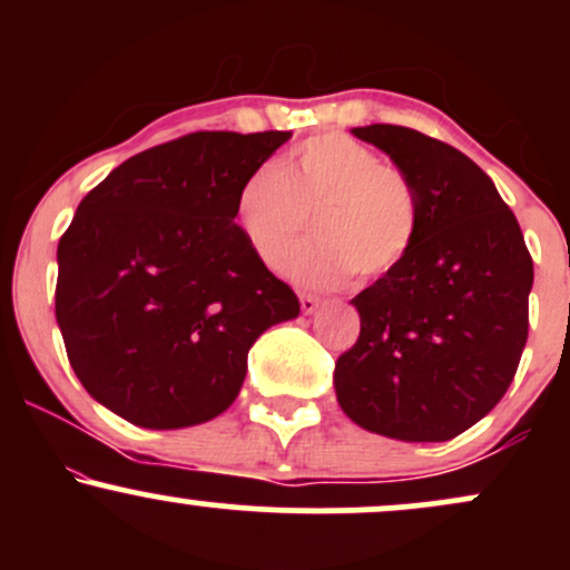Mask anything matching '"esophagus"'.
<instances>
[{
	"instance_id": "esophagus-1",
	"label": "esophagus",
	"mask_w": 570,
	"mask_h": 570,
	"mask_svg": "<svg viewBox=\"0 0 570 570\" xmlns=\"http://www.w3.org/2000/svg\"><path fill=\"white\" fill-rule=\"evenodd\" d=\"M299 307H303L305 316H311V313L318 311V297H313V294H299Z\"/></svg>"
}]
</instances>
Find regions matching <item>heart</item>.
Masks as SVG:
<instances>
[{
	"label": "heart",
	"mask_w": 570,
	"mask_h": 570,
	"mask_svg": "<svg viewBox=\"0 0 570 570\" xmlns=\"http://www.w3.org/2000/svg\"><path fill=\"white\" fill-rule=\"evenodd\" d=\"M313 217L316 244L292 263V278L330 289L353 276L381 278L410 254L421 227L415 187L367 144L318 134L292 149L281 171L259 166L235 195V225L257 259L281 271Z\"/></svg>",
	"instance_id": "1"
}]
</instances>
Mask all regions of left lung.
<instances>
[{
	"label": "left lung",
	"instance_id": "1",
	"mask_svg": "<svg viewBox=\"0 0 570 570\" xmlns=\"http://www.w3.org/2000/svg\"><path fill=\"white\" fill-rule=\"evenodd\" d=\"M415 187L407 257L358 292L356 345L335 364L356 426L402 442H448L488 415L528 340L533 259L490 176L450 144L402 126L351 128Z\"/></svg>",
	"mask_w": 570,
	"mask_h": 570
}]
</instances>
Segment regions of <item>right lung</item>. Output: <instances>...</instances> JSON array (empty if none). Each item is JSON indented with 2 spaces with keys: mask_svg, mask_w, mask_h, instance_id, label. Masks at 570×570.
I'll list each match as a JSON object with an SVG mask.
<instances>
[{
  "mask_svg": "<svg viewBox=\"0 0 570 570\" xmlns=\"http://www.w3.org/2000/svg\"><path fill=\"white\" fill-rule=\"evenodd\" d=\"M292 130H200L144 149L85 195L58 240L56 322L90 396L141 429L212 421L248 348L299 299L248 248L235 195Z\"/></svg>",
  "mask_w": 570,
  "mask_h": 570,
  "instance_id": "1",
  "label": "right lung"
}]
</instances>
